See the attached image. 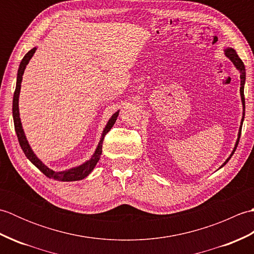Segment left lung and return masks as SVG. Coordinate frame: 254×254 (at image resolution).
<instances>
[{"mask_svg":"<svg viewBox=\"0 0 254 254\" xmlns=\"http://www.w3.org/2000/svg\"><path fill=\"white\" fill-rule=\"evenodd\" d=\"M225 53H226V56H227V57L230 59L231 62H233V63L235 64V66L240 71V80H241V82H240V86H241V87H240V95H241L242 105H244V109H245V94H244V86H245V82H246V68H245V64H244V62L241 61V59L238 57V55H237V52H236L234 49H231V48H230V49L226 50ZM244 119H245V117H242V122H244ZM242 122H241V124H242ZM241 127H242V126L240 127L239 136H238V139H237L236 146H235V148H234V150H233V153H231L230 157L225 161L223 166H225L226 164L228 163V160L231 158V156L234 155L237 146H238V143H239V139H240V135H241ZM223 166H222V167H223Z\"/></svg>","mask_w":254,"mask_h":254,"instance_id":"obj_1","label":"left lung"}]
</instances>
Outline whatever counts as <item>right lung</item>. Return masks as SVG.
I'll return each instance as SVG.
<instances>
[{
    "label": "right lung",
    "instance_id": "obj_1",
    "mask_svg": "<svg viewBox=\"0 0 254 254\" xmlns=\"http://www.w3.org/2000/svg\"><path fill=\"white\" fill-rule=\"evenodd\" d=\"M37 48H32L30 51H28L23 58V60L20 62V65L18 68V73H17V82H16V88L14 91V97H13V118H14V127H15V131L16 134H17V138L21 149H23L24 154L26 155V157L28 158L32 164H34L38 169H39L42 174L47 176L50 179H55L59 181H76V180H82L84 178L87 177L93 169L95 168L96 164L98 163V160L100 158L101 155V149H102V142H104V138L106 134L111 130V127H113V124L116 123V120L118 118L119 112H116L115 115L111 117V119L108 122L107 127L104 131V134H102V137L99 142L98 147H97L95 154L93 155L90 160H88L87 163L83 164L82 166L76 167V168L65 170V171H61V172H56L51 169L48 168L47 166H45L41 161L36 157V155L32 152L28 142H27L26 136L24 134L23 128H21V123H20V119H19V111H18V96H19V90H20V84H21V79H23V74L26 68V65L28 64L29 60L31 57L34 56V53L36 52Z\"/></svg>",
    "mask_w": 254,
    "mask_h": 254
}]
</instances>
